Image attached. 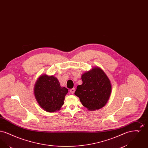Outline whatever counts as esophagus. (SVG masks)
Instances as JSON below:
<instances>
[{"mask_svg": "<svg viewBox=\"0 0 148 148\" xmlns=\"http://www.w3.org/2000/svg\"><path fill=\"white\" fill-rule=\"evenodd\" d=\"M75 91V88H72L70 90V92H71V94H74V92Z\"/></svg>", "mask_w": 148, "mask_h": 148, "instance_id": "34e87169", "label": "esophagus"}]
</instances>
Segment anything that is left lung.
I'll use <instances>...</instances> for the list:
<instances>
[{"label": "left lung", "instance_id": "1", "mask_svg": "<svg viewBox=\"0 0 148 148\" xmlns=\"http://www.w3.org/2000/svg\"><path fill=\"white\" fill-rule=\"evenodd\" d=\"M83 84L78 85L75 95L89 110H98L109 100L112 85L106 73L99 68H94L82 76Z\"/></svg>", "mask_w": 148, "mask_h": 148}]
</instances>
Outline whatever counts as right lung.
<instances>
[{
    "instance_id": "1",
    "label": "right lung",
    "mask_w": 148,
    "mask_h": 148,
    "mask_svg": "<svg viewBox=\"0 0 148 148\" xmlns=\"http://www.w3.org/2000/svg\"><path fill=\"white\" fill-rule=\"evenodd\" d=\"M68 92V89L60 86L56 77L47 75L39 77L34 87L38 104L44 110L50 113L60 109Z\"/></svg>"
}]
</instances>
